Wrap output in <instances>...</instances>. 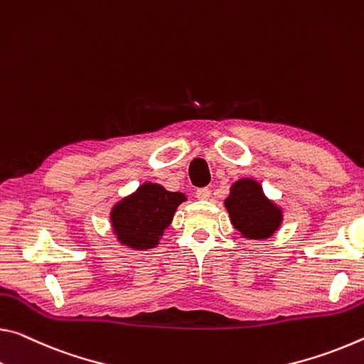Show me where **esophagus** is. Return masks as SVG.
Wrapping results in <instances>:
<instances>
[{"label":"esophagus","mask_w":364,"mask_h":364,"mask_svg":"<svg viewBox=\"0 0 364 364\" xmlns=\"http://www.w3.org/2000/svg\"><path fill=\"white\" fill-rule=\"evenodd\" d=\"M196 198H198L199 200H207L210 198V189L209 188H200L196 191Z\"/></svg>","instance_id":"34e87169"}]
</instances>
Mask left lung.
I'll return each mask as SVG.
<instances>
[{"instance_id": "8db88e82", "label": "left lung", "mask_w": 364, "mask_h": 364, "mask_svg": "<svg viewBox=\"0 0 364 364\" xmlns=\"http://www.w3.org/2000/svg\"><path fill=\"white\" fill-rule=\"evenodd\" d=\"M230 220L245 240H269L284 223V209L265 196L262 184L252 178H241L230 186L223 200Z\"/></svg>"}]
</instances>
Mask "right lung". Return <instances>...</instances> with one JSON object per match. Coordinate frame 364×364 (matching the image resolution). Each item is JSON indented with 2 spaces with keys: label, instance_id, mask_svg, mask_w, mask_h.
Wrapping results in <instances>:
<instances>
[{
  "label": "right lung",
  "instance_id": "obj_1",
  "mask_svg": "<svg viewBox=\"0 0 364 364\" xmlns=\"http://www.w3.org/2000/svg\"><path fill=\"white\" fill-rule=\"evenodd\" d=\"M186 196L166 191L159 183H142L109 210L112 233L118 243L134 251L154 250Z\"/></svg>",
  "mask_w": 364,
  "mask_h": 364
}]
</instances>
